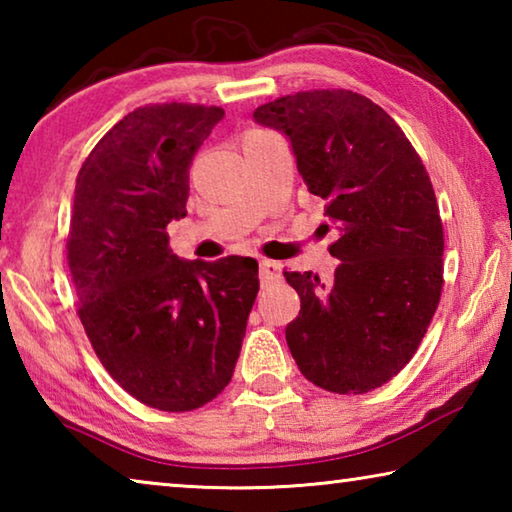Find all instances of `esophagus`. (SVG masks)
Here are the masks:
<instances>
[{"instance_id": "34e87169", "label": "esophagus", "mask_w": 512, "mask_h": 512, "mask_svg": "<svg viewBox=\"0 0 512 512\" xmlns=\"http://www.w3.org/2000/svg\"><path fill=\"white\" fill-rule=\"evenodd\" d=\"M259 280L262 284H275L282 280V266L277 262H271V259H262L259 262Z\"/></svg>"}]
</instances>
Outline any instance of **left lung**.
<instances>
[{
	"instance_id": "left-lung-1",
	"label": "left lung",
	"mask_w": 512,
	"mask_h": 512,
	"mask_svg": "<svg viewBox=\"0 0 512 512\" xmlns=\"http://www.w3.org/2000/svg\"><path fill=\"white\" fill-rule=\"evenodd\" d=\"M257 124L289 137L309 194L339 239L332 282L284 271L300 296L291 357L311 384L361 395L418 350L443 291V223L429 173L395 119L350 90L287 94Z\"/></svg>"
}]
</instances>
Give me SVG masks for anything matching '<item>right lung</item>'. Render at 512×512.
<instances>
[{"instance_id": "right-lung-1", "label": "right lung", "mask_w": 512, "mask_h": 512, "mask_svg": "<svg viewBox=\"0 0 512 512\" xmlns=\"http://www.w3.org/2000/svg\"><path fill=\"white\" fill-rule=\"evenodd\" d=\"M223 115L176 101L137 108L76 178L67 262L79 318L110 377L160 411H194L230 384L259 291L253 257L185 262L169 248L189 167Z\"/></svg>"}]
</instances>
